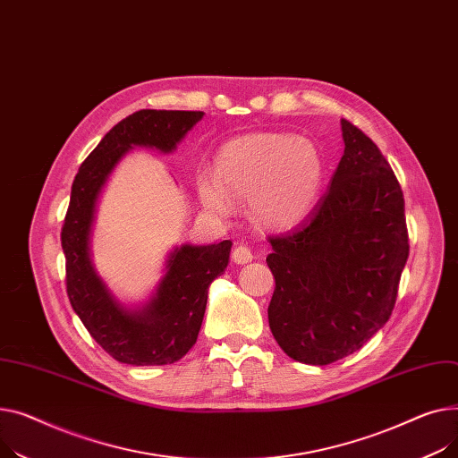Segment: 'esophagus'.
<instances>
[{"mask_svg": "<svg viewBox=\"0 0 458 458\" xmlns=\"http://www.w3.org/2000/svg\"><path fill=\"white\" fill-rule=\"evenodd\" d=\"M231 257H233V262H236V264H248V262H251V260H253V253H251V250H250L248 246H244V244L236 246Z\"/></svg>", "mask_w": 458, "mask_h": 458, "instance_id": "34e87169", "label": "esophagus"}]
</instances>
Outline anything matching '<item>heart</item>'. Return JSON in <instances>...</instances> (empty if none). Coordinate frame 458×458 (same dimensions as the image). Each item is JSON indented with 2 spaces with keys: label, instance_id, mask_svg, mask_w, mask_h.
<instances>
[{
  "label": "heart",
  "instance_id": "obj_1",
  "mask_svg": "<svg viewBox=\"0 0 458 458\" xmlns=\"http://www.w3.org/2000/svg\"><path fill=\"white\" fill-rule=\"evenodd\" d=\"M321 181L324 160L312 142L283 132H251L222 146L214 179H198V196L214 216H227L233 201H248L259 225L290 229L314 208Z\"/></svg>",
  "mask_w": 458,
  "mask_h": 458
}]
</instances>
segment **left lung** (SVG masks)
Returning a JSON list of instances; mask_svg holds the SVG:
<instances>
[{"label": "left lung", "mask_w": 458, "mask_h": 458, "mask_svg": "<svg viewBox=\"0 0 458 458\" xmlns=\"http://www.w3.org/2000/svg\"><path fill=\"white\" fill-rule=\"evenodd\" d=\"M344 155L327 192L292 231L270 236L267 321L283 352L326 366L352 355L392 314L409 259L405 199L386 158L340 120Z\"/></svg>", "instance_id": "8db88e82"}]
</instances>
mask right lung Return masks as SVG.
Listing matches in <instances>:
<instances>
[{
	"instance_id": "add662e5",
	"label": "right lung",
	"mask_w": 458,
	"mask_h": 458,
	"mask_svg": "<svg viewBox=\"0 0 458 458\" xmlns=\"http://www.w3.org/2000/svg\"><path fill=\"white\" fill-rule=\"evenodd\" d=\"M199 111L142 109L116 123L81 165L72 184L61 242L72 309L92 338L123 364L163 366L182 359L201 329L210 283L229 264L231 240L174 246L151 295L129 305L96 270L90 238L99 198L113 172L134 148L174 153L199 120Z\"/></svg>"
}]
</instances>
